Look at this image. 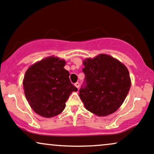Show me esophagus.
Returning a JSON list of instances; mask_svg holds the SVG:
<instances>
[{
    "instance_id": "34e87169",
    "label": "esophagus",
    "mask_w": 154,
    "mask_h": 154,
    "mask_svg": "<svg viewBox=\"0 0 154 154\" xmlns=\"http://www.w3.org/2000/svg\"><path fill=\"white\" fill-rule=\"evenodd\" d=\"M74 85H75V87H76L77 88H79V86H80V84H79V82H76Z\"/></svg>"
}]
</instances>
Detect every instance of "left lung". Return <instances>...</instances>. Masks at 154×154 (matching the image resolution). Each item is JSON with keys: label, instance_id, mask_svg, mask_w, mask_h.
I'll return each instance as SVG.
<instances>
[{"label": "left lung", "instance_id": "obj_1", "mask_svg": "<svg viewBox=\"0 0 154 154\" xmlns=\"http://www.w3.org/2000/svg\"><path fill=\"white\" fill-rule=\"evenodd\" d=\"M83 63L85 79L79 96L85 108L99 117L114 113L122 105L131 88L128 68L105 54L86 59Z\"/></svg>", "mask_w": 154, "mask_h": 154}]
</instances>
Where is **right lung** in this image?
I'll return each instance as SVG.
<instances>
[{
  "label": "right lung",
  "instance_id": "obj_1",
  "mask_svg": "<svg viewBox=\"0 0 154 154\" xmlns=\"http://www.w3.org/2000/svg\"><path fill=\"white\" fill-rule=\"evenodd\" d=\"M65 65L64 60L52 56L32 65L25 73V96L32 109L41 116L52 117L59 115L66 107L70 94L77 91Z\"/></svg>",
  "mask_w": 154,
  "mask_h": 154
}]
</instances>
